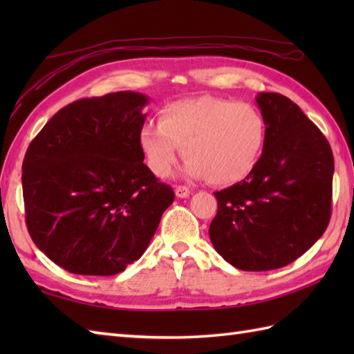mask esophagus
<instances>
[{
	"mask_svg": "<svg viewBox=\"0 0 354 354\" xmlns=\"http://www.w3.org/2000/svg\"><path fill=\"white\" fill-rule=\"evenodd\" d=\"M175 194L178 198H189L192 194V190L185 185H176L175 187Z\"/></svg>",
	"mask_w": 354,
	"mask_h": 354,
	"instance_id": "esophagus-1",
	"label": "esophagus"
}]
</instances>
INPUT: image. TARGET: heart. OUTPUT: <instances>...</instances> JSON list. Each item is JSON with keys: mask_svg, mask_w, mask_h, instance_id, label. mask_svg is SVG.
Returning a JSON list of instances; mask_svg holds the SVG:
<instances>
[{"mask_svg": "<svg viewBox=\"0 0 354 354\" xmlns=\"http://www.w3.org/2000/svg\"><path fill=\"white\" fill-rule=\"evenodd\" d=\"M265 141L266 123L257 109L212 95L165 104L158 111V124L147 122L138 133L155 176L170 175L181 147L187 175L214 185L236 184L250 175Z\"/></svg>", "mask_w": 354, "mask_h": 354, "instance_id": "heart-1", "label": "heart"}]
</instances>
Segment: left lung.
<instances>
[{"label":"left lung","instance_id":"8db88e82","mask_svg":"<svg viewBox=\"0 0 354 354\" xmlns=\"http://www.w3.org/2000/svg\"><path fill=\"white\" fill-rule=\"evenodd\" d=\"M266 123L260 160L243 181L216 192L214 250L242 270L295 261L324 234L332 216L335 161L327 138L286 95L260 93Z\"/></svg>","mask_w":354,"mask_h":354}]
</instances>
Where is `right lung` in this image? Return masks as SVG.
Masks as SVG:
<instances>
[{
  "label": "right lung",
  "instance_id": "1",
  "mask_svg": "<svg viewBox=\"0 0 354 354\" xmlns=\"http://www.w3.org/2000/svg\"><path fill=\"white\" fill-rule=\"evenodd\" d=\"M147 102L132 91L76 100L30 142L22 162L28 234L68 272H123L145 254L175 199L142 162Z\"/></svg>",
  "mask_w": 354,
  "mask_h": 354
}]
</instances>
